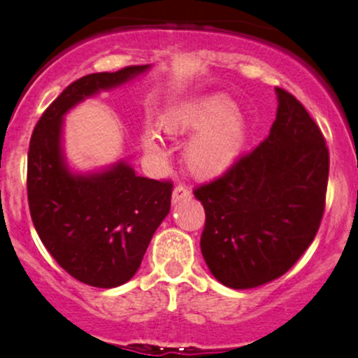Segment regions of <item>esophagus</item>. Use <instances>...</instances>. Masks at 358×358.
<instances>
[{"label": "esophagus", "instance_id": "34e87169", "mask_svg": "<svg viewBox=\"0 0 358 358\" xmlns=\"http://www.w3.org/2000/svg\"><path fill=\"white\" fill-rule=\"evenodd\" d=\"M192 196V192L190 188L185 187V185H176L175 190H173V195H171V202L175 205L176 203H182L185 200H188Z\"/></svg>", "mask_w": 358, "mask_h": 358}]
</instances>
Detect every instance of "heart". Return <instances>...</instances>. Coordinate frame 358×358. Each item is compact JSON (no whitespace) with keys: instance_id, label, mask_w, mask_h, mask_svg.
<instances>
[{"instance_id":"heart-1","label":"heart","mask_w":358,"mask_h":358,"mask_svg":"<svg viewBox=\"0 0 358 358\" xmlns=\"http://www.w3.org/2000/svg\"><path fill=\"white\" fill-rule=\"evenodd\" d=\"M162 124L170 136L193 134L185 159L192 173L200 178H213L227 171L244 148V117L234 109V102L220 94L176 106L163 117ZM145 148L153 158H165V150L153 134L145 138Z\"/></svg>"}]
</instances>
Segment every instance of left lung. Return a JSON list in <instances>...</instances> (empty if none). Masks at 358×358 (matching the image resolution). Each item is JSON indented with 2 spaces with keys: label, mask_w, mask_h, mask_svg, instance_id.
<instances>
[{
  "label": "left lung",
  "mask_w": 358,
  "mask_h": 358,
  "mask_svg": "<svg viewBox=\"0 0 358 358\" xmlns=\"http://www.w3.org/2000/svg\"><path fill=\"white\" fill-rule=\"evenodd\" d=\"M268 138L224 175L193 190L205 210L200 239L210 273L249 289L293 268L320 229L330 155L305 106L276 87Z\"/></svg>",
  "instance_id": "8db88e82"
}]
</instances>
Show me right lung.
I'll return each instance as SVG.
<instances>
[{
    "label": "right lung",
    "mask_w": 358,
    "mask_h": 358,
    "mask_svg": "<svg viewBox=\"0 0 358 358\" xmlns=\"http://www.w3.org/2000/svg\"><path fill=\"white\" fill-rule=\"evenodd\" d=\"M148 69L129 65L72 82L45 109L30 139L31 220L60 268L89 286L116 287L136 274L151 237L170 212L173 183L138 176L124 162L96 173H73L62 151V121L79 102Z\"/></svg>",
    "instance_id": "obj_1"
}]
</instances>
